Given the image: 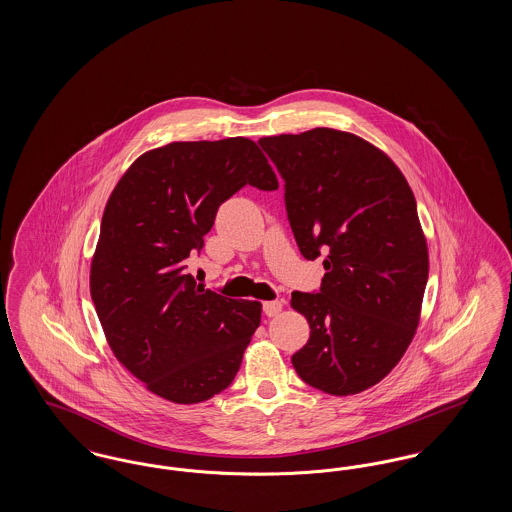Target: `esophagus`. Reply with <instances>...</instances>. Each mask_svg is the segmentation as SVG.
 Returning <instances> with one entry per match:
<instances>
[{"label": "esophagus", "mask_w": 512, "mask_h": 512, "mask_svg": "<svg viewBox=\"0 0 512 512\" xmlns=\"http://www.w3.org/2000/svg\"><path fill=\"white\" fill-rule=\"evenodd\" d=\"M282 307H284V303H282L280 299L265 301V303H263V311H265L267 317H276V315L282 311Z\"/></svg>", "instance_id": "34e87169"}]
</instances>
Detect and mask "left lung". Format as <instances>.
Instances as JSON below:
<instances>
[{
    "mask_svg": "<svg viewBox=\"0 0 512 512\" xmlns=\"http://www.w3.org/2000/svg\"><path fill=\"white\" fill-rule=\"evenodd\" d=\"M286 182L305 259L324 255L320 293H292L311 336L292 357L303 382L355 395L384 380L411 345L428 282L413 190L390 157L334 128L261 138Z\"/></svg>",
    "mask_w": 512,
    "mask_h": 512,
    "instance_id": "obj_1",
    "label": "left lung"
}]
</instances>
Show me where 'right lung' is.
Returning a JSON list of instances; mask_svg holds the SVG:
<instances>
[{"instance_id": "add662e5", "label": "right lung", "mask_w": 512, "mask_h": 512, "mask_svg": "<svg viewBox=\"0 0 512 512\" xmlns=\"http://www.w3.org/2000/svg\"><path fill=\"white\" fill-rule=\"evenodd\" d=\"M245 184L278 188L253 140L172 142L142 153L107 199L92 301L117 361L172 403L226 390L261 324L259 301L205 290L186 272L220 203Z\"/></svg>"}]
</instances>
